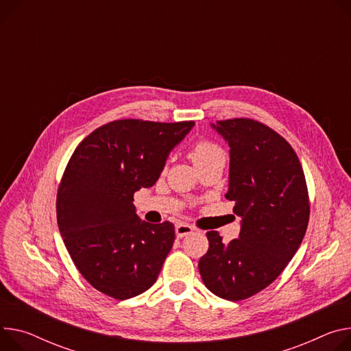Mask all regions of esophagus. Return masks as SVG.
<instances>
[{"instance_id":"34e87169","label":"esophagus","mask_w":351,"mask_h":351,"mask_svg":"<svg viewBox=\"0 0 351 351\" xmlns=\"http://www.w3.org/2000/svg\"><path fill=\"white\" fill-rule=\"evenodd\" d=\"M193 231H195V228L187 226V224H184V222H180V224H178V226L175 227V232H176V237H178V238H183V237H186V235H190Z\"/></svg>"}]
</instances>
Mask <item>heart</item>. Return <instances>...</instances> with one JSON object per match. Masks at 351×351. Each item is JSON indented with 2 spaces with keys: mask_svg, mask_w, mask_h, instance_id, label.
<instances>
[{
  "mask_svg": "<svg viewBox=\"0 0 351 351\" xmlns=\"http://www.w3.org/2000/svg\"><path fill=\"white\" fill-rule=\"evenodd\" d=\"M190 156H192L195 165H197L206 161H211V159H215V158H224V154H222L218 145L203 140L193 147L192 152H190Z\"/></svg>",
  "mask_w": 351,
  "mask_h": 351,
  "instance_id": "b5f03b06",
  "label": "heart"
}]
</instances>
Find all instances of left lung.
I'll return each instance as SVG.
<instances>
[{
	"mask_svg": "<svg viewBox=\"0 0 351 351\" xmlns=\"http://www.w3.org/2000/svg\"><path fill=\"white\" fill-rule=\"evenodd\" d=\"M210 125L230 145L226 197L235 202L241 231L228 245L207 232L199 271L213 294L241 301L265 290L293 259L308 227V190L297 154L267 125L250 119Z\"/></svg>",
	"mask_w": 351,
	"mask_h": 351,
	"instance_id": "obj_1",
	"label": "left lung"
}]
</instances>
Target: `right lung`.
<instances>
[{"label": "right lung", "mask_w": 351, "mask_h": 351, "mask_svg": "<svg viewBox=\"0 0 351 351\" xmlns=\"http://www.w3.org/2000/svg\"><path fill=\"white\" fill-rule=\"evenodd\" d=\"M195 121L116 120L74 151L57 193V222L70 256L98 291L129 300L156 281L172 249L169 221L149 224L134 193L152 187Z\"/></svg>", "instance_id": "obj_1"}]
</instances>
